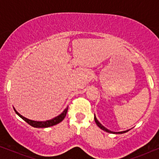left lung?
<instances>
[{
	"label": "left lung",
	"instance_id": "8db88e82",
	"mask_svg": "<svg viewBox=\"0 0 159 159\" xmlns=\"http://www.w3.org/2000/svg\"><path fill=\"white\" fill-rule=\"evenodd\" d=\"M94 119H95V123H96V125L98 126V127L101 128V129H103V130H104V131H106V132H109V133H114V134H123V133H125V132H128L129 131V130H126V131H122V132H112V131H111V130H108V129H106V127H104L103 125H101V123L99 122L97 120V119H96V117H95H95H94Z\"/></svg>",
	"mask_w": 159,
	"mask_h": 159
}]
</instances>
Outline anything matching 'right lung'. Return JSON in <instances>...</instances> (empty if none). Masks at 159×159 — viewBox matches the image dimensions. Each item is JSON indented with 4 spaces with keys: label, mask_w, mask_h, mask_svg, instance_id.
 <instances>
[{
    "label": "right lung",
    "mask_w": 159,
    "mask_h": 159,
    "mask_svg": "<svg viewBox=\"0 0 159 159\" xmlns=\"http://www.w3.org/2000/svg\"><path fill=\"white\" fill-rule=\"evenodd\" d=\"M14 109L15 111V112H16L21 119H24L26 122H27V124H29L30 125H31L32 127H37V128H45V127H51V126H54V125H57V124H58V123H60L61 121H62L63 119L65 118V116H66L67 111H68V108H66V109H65L64 111H63L61 114L59 115V116H56V117H55V118H53V119H51V120H48L45 121H36L30 120V119L25 118V117L21 116V114H19V113L16 111L15 108H14Z\"/></svg>",
    "instance_id": "right-lung-1"
}]
</instances>
